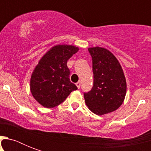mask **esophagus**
<instances>
[{
  "label": "esophagus",
  "instance_id": "esophagus-1",
  "mask_svg": "<svg viewBox=\"0 0 151 151\" xmlns=\"http://www.w3.org/2000/svg\"><path fill=\"white\" fill-rule=\"evenodd\" d=\"M76 85H77V87H78V88H81V82H80V81H78V82L76 83Z\"/></svg>",
  "mask_w": 151,
  "mask_h": 151
}]
</instances>
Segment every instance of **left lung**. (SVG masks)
Here are the masks:
<instances>
[{
  "label": "left lung",
  "mask_w": 151,
  "mask_h": 151,
  "mask_svg": "<svg viewBox=\"0 0 151 151\" xmlns=\"http://www.w3.org/2000/svg\"><path fill=\"white\" fill-rule=\"evenodd\" d=\"M92 59L93 87L84 93L86 105L97 115L113 112L121 106L126 95V80L121 64L109 50L88 48Z\"/></svg>",
  "instance_id": "obj_1"
}]
</instances>
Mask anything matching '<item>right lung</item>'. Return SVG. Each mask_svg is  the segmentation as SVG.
Segmentation results:
<instances>
[{"mask_svg":"<svg viewBox=\"0 0 151 151\" xmlns=\"http://www.w3.org/2000/svg\"><path fill=\"white\" fill-rule=\"evenodd\" d=\"M78 50L76 46L59 45L52 47L40 59L30 78V92L41 106L55 107L71 92L78 89L70 81L67 60Z\"/></svg>","mask_w":151,"mask_h":151,"instance_id":"obj_1","label":"right lung"}]
</instances>
